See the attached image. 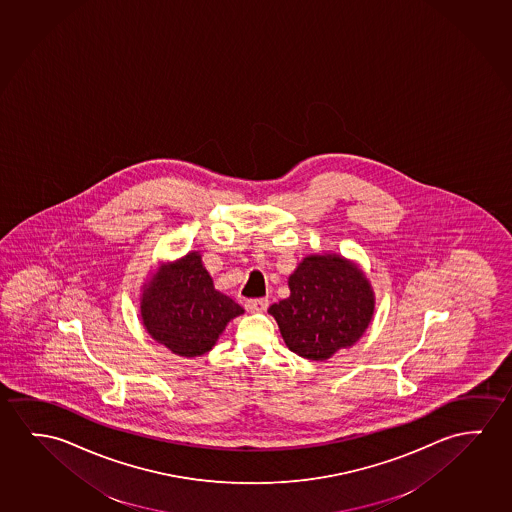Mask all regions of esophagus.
<instances>
[{"label":"esophagus","mask_w":512,"mask_h":512,"mask_svg":"<svg viewBox=\"0 0 512 512\" xmlns=\"http://www.w3.org/2000/svg\"><path fill=\"white\" fill-rule=\"evenodd\" d=\"M246 310L248 312H252V314H260V312H266L269 307L268 299L260 298V299H248L246 301Z\"/></svg>","instance_id":"obj_1"}]
</instances>
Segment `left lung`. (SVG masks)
<instances>
[{"instance_id": "obj_1", "label": "left lung", "mask_w": 512, "mask_h": 512, "mask_svg": "<svg viewBox=\"0 0 512 512\" xmlns=\"http://www.w3.org/2000/svg\"><path fill=\"white\" fill-rule=\"evenodd\" d=\"M289 298L269 307L285 346L312 362H324L354 346L369 328L376 296L369 278L339 253H314L289 276Z\"/></svg>"}]
</instances>
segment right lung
I'll list each match as a JSON object with an SVG mask.
<instances>
[{"label": "right lung", "instance_id": "1", "mask_svg": "<svg viewBox=\"0 0 512 512\" xmlns=\"http://www.w3.org/2000/svg\"><path fill=\"white\" fill-rule=\"evenodd\" d=\"M243 314L234 299L214 289L200 252L161 264L142 285L143 328L179 356L197 358L209 353L227 324Z\"/></svg>", "mask_w": 512, "mask_h": 512}]
</instances>
